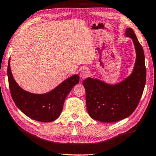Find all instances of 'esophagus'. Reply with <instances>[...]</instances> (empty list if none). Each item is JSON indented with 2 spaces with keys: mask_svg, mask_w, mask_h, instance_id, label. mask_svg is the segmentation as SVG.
<instances>
[{
  "mask_svg": "<svg viewBox=\"0 0 156 156\" xmlns=\"http://www.w3.org/2000/svg\"><path fill=\"white\" fill-rule=\"evenodd\" d=\"M89 74H90V71H89V69H88V68H83L82 70H81L80 76L82 79H85L89 75Z\"/></svg>",
  "mask_w": 156,
  "mask_h": 156,
  "instance_id": "34e87169",
  "label": "esophagus"
}]
</instances>
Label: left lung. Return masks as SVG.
<instances>
[{"label":"left lung","instance_id":"8db88e82","mask_svg":"<svg viewBox=\"0 0 156 156\" xmlns=\"http://www.w3.org/2000/svg\"><path fill=\"white\" fill-rule=\"evenodd\" d=\"M125 35L132 39L136 51V61L130 75L114 84L91 77L82 83L88 113L92 119L103 122H114L131 115L139 104L146 84L143 48L132 29H126Z\"/></svg>","mask_w":156,"mask_h":156}]
</instances>
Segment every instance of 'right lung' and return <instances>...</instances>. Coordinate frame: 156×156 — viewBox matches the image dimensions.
<instances>
[{
	"label": "right lung",
	"mask_w": 156,
	"mask_h": 156,
	"mask_svg": "<svg viewBox=\"0 0 156 156\" xmlns=\"http://www.w3.org/2000/svg\"><path fill=\"white\" fill-rule=\"evenodd\" d=\"M10 60L8 65L9 87L17 107L29 118L42 122H50L60 115L65 100L68 94L80 82L78 74H74L63 81L48 93L37 94L24 91L13 78Z\"/></svg>",
	"instance_id": "obj_1"
}]
</instances>
